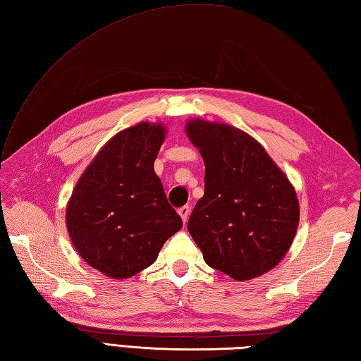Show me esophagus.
<instances>
[{
    "mask_svg": "<svg viewBox=\"0 0 361 361\" xmlns=\"http://www.w3.org/2000/svg\"><path fill=\"white\" fill-rule=\"evenodd\" d=\"M178 214L181 215L183 221L186 223V221H188V216H189V214H190V207H189V206H181V207L178 209Z\"/></svg>",
    "mask_w": 361,
    "mask_h": 361,
    "instance_id": "1",
    "label": "esophagus"
}]
</instances>
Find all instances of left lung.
Returning <instances> with one entry per match:
<instances>
[{
	"mask_svg": "<svg viewBox=\"0 0 361 361\" xmlns=\"http://www.w3.org/2000/svg\"><path fill=\"white\" fill-rule=\"evenodd\" d=\"M186 132L206 166L204 195L188 221L204 262L238 281L272 269L297 232L294 188L243 130L192 120Z\"/></svg>",
	"mask_w": 361,
	"mask_h": 361,
	"instance_id": "1",
	"label": "left lung"
}]
</instances>
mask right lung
Masks as SVG:
<instances>
[{
	"mask_svg": "<svg viewBox=\"0 0 361 361\" xmlns=\"http://www.w3.org/2000/svg\"><path fill=\"white\" fill-rule=\"evenodd\" d=\"M161 124L141 123L115 135L81 175L67 206V231L82 259L112 279L152 264L181 229L154 161Z\"/></svg>",
	"mask_w": 361,
	"mask_h": 361,
	"instance_id": "add662e5",
	"label": "right lung"
}]
</instances>
